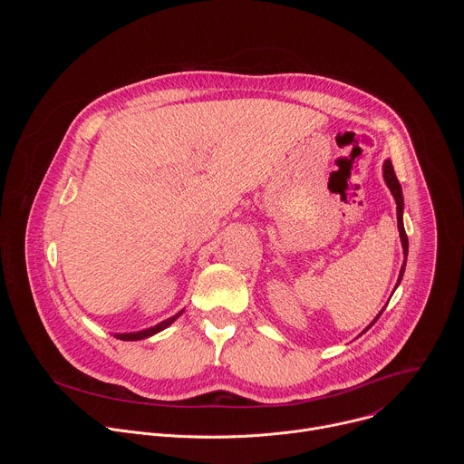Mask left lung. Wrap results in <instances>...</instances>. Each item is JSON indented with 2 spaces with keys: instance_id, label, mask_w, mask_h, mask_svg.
<instances>
[{
  "instance_id": "1",
  "label": "left lung",
  "mask_w": 464,
  "mask_h": 464,
  "mask_svg": "<svg viewBox=\"0 0 464 464\" xmlns=\"http://www.w3.org/2000/svg\"><path fill=\"white\" fill-rule=\"evenodd\" d=\"M383 179H385V183H387V187H389V190H391V194H392V198H394V202H396V222H399V231H401V240H402V247H404V255L408 256V235H406V229H404V222H402V213H404V196H402V187H401V183H399V179H396V174H394V169H392V163H391V160H385L383 161ZM404 270H406V262L402 264V268H401V276H399V285H401V281H402V276H404ZM382 314V312H380ZM380 314H378V317H380ZM376 317V319H378ZM374 319V321H376ZM372 321V323H374ZM371 323V324H372ZM369 324V326H371ZM367 326V328H369ZM365 328V330H367Z\"/></svg>"
}]
</instances>
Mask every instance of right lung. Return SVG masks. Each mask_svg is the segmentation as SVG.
<instances>
[{"label":"right lung","mask_w":464,"mask_h":464,"mask_svg":"<svg viewBox=\"0 0 464 464\" xmlns=\"http://www.w3.org/2000/svg\"><path fill=\"white\" fill-rule=\"evenodd\" d=\"M181 314H183V310H181V312H178L176 315H172V317H169V319H165V321H161V323H158V324L150 326V328L140 330V333H126V334H113V336H115L117 340H122V342H138V340H145V338H150V336H154V334L161 333V330H165L169 324H172V323H174Z\"/></svg>","instance_id":"1"}]
</instances>
